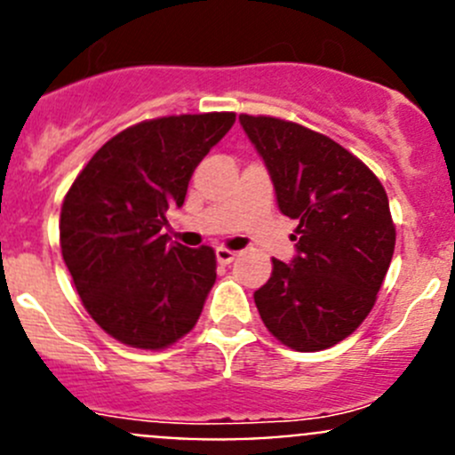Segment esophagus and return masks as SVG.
Instances as JSON below:
<instances>
[{
  "label": "esophagus",
  "instance_id": "34e87169",
  "mask_svg": "<svg viewBox=\"0 0 455 455\" xmlns=\"http://www.w3.org/2000/svg\"><path fill=\"white\" fill-rule=\"evenodd\" d=\"M215 257H218V261H220V264H224V266H227V264H231L233 259H235L237 253H235V251H231V249H224V246H220V249L215 251Z\"/></svg>",
  "mask_w": 455,
  "mask_h": 455
}]
</instances>
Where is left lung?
Masks as SVG:
<instances>
[{"instance_id":"obj_1","label":"left lung","mask_w":455,"mask_h":455,"mask_svg":"<svg viewBox=\"0 0 455 455\" xmlns=\"http://www.w3.org/2000/svg\"><path fill=\"white\" fill-rule=\"evenodd\" d=\"M264 158L279 211L297 220V255L273 259L255 306L273 337L297 352L350 337L383 286L396 244L379 178L339 142L299 123L240 114Z\"/></svg>"}]
</instances>
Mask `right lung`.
Returning <instances> with one entry per match:
<instances>
[{
    "mask_svg": "<svg viewBox=\"0 0 455 455\" xmlns=\"http://www.w3.org/2000/svg\"><path fill=\"white\" fill-rule=\"evenodd\" d=\"M233 123V112L136 123L92 156L63 198V261L85 310L116 341L163 350L198 323L215 253L169 244L163 227Z\"/></svg>",
    "mask_w": 455,
    "mask_h": 455,
    "instance_id": "add662e5",
    "label": "right lung"
}]
</instances>
